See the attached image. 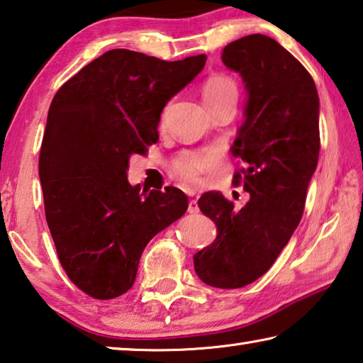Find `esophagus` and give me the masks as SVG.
<instances>
[{"label": "esophagus", "mask_w": 363, "mask_h": 363, "mask_svg": "<svg viewBox=\"0 0 363 363\" xmlns=\"http://www.w3.org/2000/svg\"><path fill=\"white\" fill-rule=\"evenodd\" d=\"M194 195V194H192ZM187 211H189V214H196V213H200V208H199V201H196V199H192L189 201V208H187Z\"/></svg>", "instance_id": "1"}]
</instances>
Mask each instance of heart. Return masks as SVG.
<instances>
[{"mask_svg": "<svg viewBox=\"0 0 363 363\" xmlns=\"http://www.w3.org/2000/svg\"><path fill=\"white\" fill-rule=\"evenodd\" d=\"M203 100L211 108L227 98H238V89L232 77L223 74H214L208 77L201 89ZM220 157L216 150H203V152L182 154L174 162V173L181 181L187 184L201 182L203 176L219 167Z\"/></svg>", "mask_w": 363, "mask_h": 363, "instance_id": "b5f03b06", "label": "heart"}]
</instances>
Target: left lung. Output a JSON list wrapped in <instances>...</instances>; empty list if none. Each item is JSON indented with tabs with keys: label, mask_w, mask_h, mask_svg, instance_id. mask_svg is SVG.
Here are the masks:
<instances>
[{
	"label": "left lung",
	"mask_w": 363,
	"mask_h": 363,
	"mask_svg": "<svg viewBox=\"0 0 363 363\" xmlns=\"http://www.w3.org/2000/svg\"><path fill=\"white\" fill-rule=\"evenodd\" d=\"M222 62L247 94L230 150L246 164L233 182H242L249 201L235 209L220 192L200 196L217 236L194 265L204 284L240 289L268 272L298 227L319 159V95L305 67L269 36L236 39L223 48Z\"/></svg>",
	"instance_id": "obj_1"
}]
</instances>
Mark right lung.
<instances>
[{"label":"right lung","instance_id":"add662e5","mask_svg":"<svg viewBox=\"0 0 363 363\" xmlns=\"http://www.w3.org/2000/svg\"><path fill=\"white\" fill-rule=\"evenodd\" d=\"M206 63L113 49L65 82L39 154L45 219L68 278L111 300L133 286L144 247L186 213L182 190L130 186V157L159 140L160 114Z\"/></svg>","mask_w":363,"mask_h":363}]
</instances>
